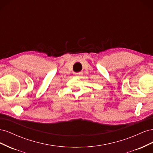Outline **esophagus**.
Segmentation results:
<instances>
[{
  "instance_id": "obj_1",
  "label": "esophagus",
  "mask_w": 153,
  "mask_h": 153,
  "mask_svg": "<svg viewBox=\"0 0 153 153\" xmlns=\"http://www.w3.org/2000/svg\"><path fill=\"white\" fill-rule=\"evenodd\" d=\"M75 75L78 78H80L82 77V76L83 75V73L82 72H78V73H76Z\"/></svg>"
}]
</instances>
